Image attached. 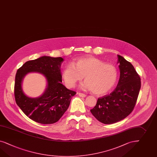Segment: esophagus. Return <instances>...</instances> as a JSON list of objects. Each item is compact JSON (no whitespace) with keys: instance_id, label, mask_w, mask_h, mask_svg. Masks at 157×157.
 <instances>
[{"instance_id":"obj_1","label":"esophagus","mask_w":157,"mask_h":157,"mask_svg":"<svg viewBox=\"0 0 157 157\" xmlns=\"http://www.w3.org/2000/svg\"><path fill=\"white\" fill-rule=\"evenodd\" d=\"M77 94L79 96V97H81L82 98H85L86 97V95H85V94H83V93H77Z\"/></svg>"}]
</instances>
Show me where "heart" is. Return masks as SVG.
<instances>
[{"mask_svg": "<svg viewBox=\"0 0 157 157\" xmlns=\"http://www.w3.org/2000/svg\"><path fill=\"white\" fill-rule=\"evenodd\" d=\"M62 76L68 88L74 87L85 76V81L81 84V88L103 95L114 87L118 72L114 65L105 63L94 56H86L78 58L73 64H67L62 71Z\"/></svg>", "mask_w": 157, "mask_h": 157, "instance_id": "1", "label": "heart"}]
</instances>
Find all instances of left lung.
<instances>
[{
    "mask_svg": "<svg viewBox=\"0 0 157 157\" xmlns=\"http://www.w3.org/2000/svg\"><path fill=\"white\" fill-rule=\"evenodd\" d=\"M120 71L118 83L109 95L99 98L90 110L92 114L104 124H113L127 117L133 110L140 89V78L132 64L117 55Z\"/></svg>",
    "mask_w": 157,
    "mask_h": 157,
    "instance_id": "1",
    "label": "left lung"
}]
</instances>
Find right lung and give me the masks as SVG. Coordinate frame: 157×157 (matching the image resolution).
<instances>
[{"label": "right lung", "mask_w": 157, "mask_h": 157, "mask_svg": "<svg viewBox=\"0 0 157 157\" xmlns=\"http://www.w3.org/2000/svg\"><path fill=\"white\" fill-rule=\"evenodd\" d=\"M63 61L61 57L43 56L26 62L17 70L14 87L15 101L22 111L36 122L47 124L58 121L76 94L62 84L60 66ZM31 72L42 74L47 81L46 89L38 98L27 96L22 88L24 78Z\"/></svg>", "instance_id": "1"}]
</instances>
